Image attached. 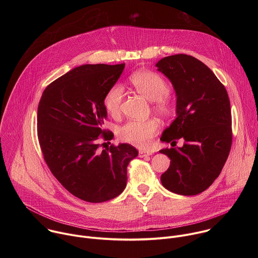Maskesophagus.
<instances>
[{
  "instance_id": "obj_1",
  "label": "esophagus",
  "mask_w": 258,
  "mask_h": 258,
  "mask_svg": "<svg viewBox=\"0 0 258 258\" xmlns=\"http://www.w3.org/2000/svg\"><path fill=\"white\" fill-rule=\"evenodd\" d=\"M152 155V152L150 151H145V150H140L139 151V156L140 157H146V156H150Z\"/></svg>"
}]
</instances>
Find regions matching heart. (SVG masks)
I'll list each match as a JSON object with an SVG mask.
<instances>
[{
  "mask_svg": "<svg viewBox=\"0 0 258 258\" xmlns=\"http://www.w3.org/2000/svg\"><path fill=\"white\" fill-rule=\"evenodd\" d=\"M131 82L136 91L144 98L154 102L155 112L163 117L169 116L173 107L167 98L169 86L157 73L152 71H139L131 77ZM123 99V89L119 85L110 88L104 97V107L107 113L116 117L120 113V106ZM159 124L155 119L145 121L131 120L118 131V138L125 143L137 147H147L151 138L158 132Z\"/></svg>",
  "mask_w": 258,
  "mask_h": 258,
  "instance_id": "obj_1",
  "label": "heart"
}]
</instances>
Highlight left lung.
Here are the masks:
<instances>
[{"mask_svg":"<svg viewBox=\"0 0 258 258\" xmlns=\"http://www.w3.org/2000/svg\"><path fill=\"white\" fill-rule=\"evenodd\" d=\"M157 70L170 81L176 97V117L160 140L183 145L160 150L170 158L162 186L183 195L209 188L222 171L232 146L230 99L224 85L203 62L186 54L164 57Z\"/></svg>","mask_w":258,"mask_h":258,"instance_id":"8db88e82","label":"left lung"}]
</instances>
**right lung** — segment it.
<instances>
[{
  "instance_id": "obj_1",
  "label": "right lung",
  "mask_w": 258,
  "mask_h": 258,
  "mask_svg": "<svg viewBox=\"0 0 258 258\" xmlns=\"http://www.w3.org/2000/svg\"><path fill=\"white\" fill-rule=\"evenodd\" d=\"M124 66L81 65L50 84L40 100L38 137L45 161L69 193L87 202L100 203L121 194L126 167L139 154L130 144L99 150L98 137H113L103 127L104 97Z\"/></svg>"
}]
</instances>
